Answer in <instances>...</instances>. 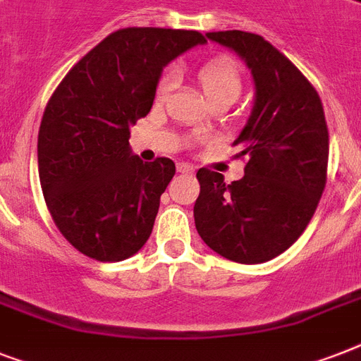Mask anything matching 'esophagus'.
<instances>
[{"label": "esophagus", "instance_id": "1", "mask_svg": "<svg viewBox=\"0 0 361 361\" xmlns=\"http://www.w3.org/2000/svg\"><path fill=\"white\" fill-rule=\"evenodd\" d=\"M178 172H180V174H195V169H192L191 164L178 163Z\"/></svg>", "mask_w": 361, "mask_h": 361}]
</instances>
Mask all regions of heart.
I'll return each mask as SVG.
<instances>
[{"instance_id":"obj_1","label":"heart","mask_w":361,"mask_h":361,"mask_svg":"<svg viewBox=\"0 0 361 361\" xmlns=\"http://www.w3.org/2000/svg\"><path fill=\"white\" fill-rule=\"evenodd\" d=\"M198 80H200V86H202L206 97L212 103L219 101V99H234L236 101L241 92L240 71H238L236 63L228 58H215L200 65ZM176 84H178V71H164L163 76L157 82L155 99L164 101L169 97V93L174 90Z\"/></svg>"}]
</instances>
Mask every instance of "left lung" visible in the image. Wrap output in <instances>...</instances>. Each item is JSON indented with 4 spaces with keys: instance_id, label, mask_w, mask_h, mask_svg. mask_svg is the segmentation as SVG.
Wrapping results in <instances>:
<instances>
[{
    "instance_id": "8db88e82",
    "label": "left lung",
    "mask_w": 361,
    "mask_h": 361,
    "mask_svg": "<svg viewBox=\"0 0 361 361\" xmlns=\"http://www.w3.org/2000/svg\"><path fill=\"white\" fill-rule=\"evenodd\" d=\"M251 69L255 104L234 146L245 176L226 185L214 170L197 172L195 225L204 243L240 264L268 262L302 236L319 206L328 170V125L317 90L264 37L212 31Z\"/></svg>"
}]
</instances>
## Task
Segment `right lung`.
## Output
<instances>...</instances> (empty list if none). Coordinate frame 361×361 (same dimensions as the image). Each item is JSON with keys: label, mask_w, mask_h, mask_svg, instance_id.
Wrapping results in <instances>:
<instances>
[{"label": "right lung", "mask_w": 361, "mask_h": 361, "mask_svg": "<svg viewBox=\"0 0 361 361\" xmlns=\"http://www.w3.org/2000/svg\"><path fill=\"white\" fill-rule=\"evenodd\" d=\"M204 42L192 30H118L52 93L37 142L39 180L58 231L82 255L120 262L152 234L176 164L133 155L129 127L152 110L163 67Z\"/></svg>", "instance_id": "obj_1"}]
</instances>
